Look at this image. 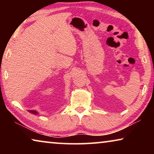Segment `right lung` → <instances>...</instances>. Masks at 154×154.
I'll return each mask as SVG.
<instances>
[{"label":"right lung","mask_w":154,"mask_h":154,"mask_svg":"<svg viewBox=\"0 0 154 154\" xmlns=\"http://www.w3.org/2000/svg\"><path fill=\"white\" fill-rule=\"evenodd\" d=\"M28 111H29L30 113H33V114H35V115H36V114L38 113H37V111H34V110H29Z\"/></svg>","instance_id":"obj_1"}]
</instances>
